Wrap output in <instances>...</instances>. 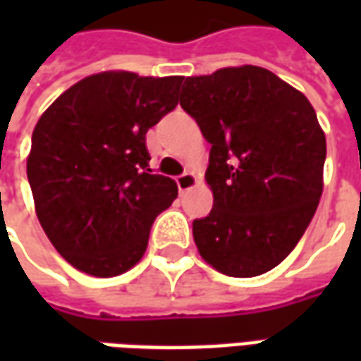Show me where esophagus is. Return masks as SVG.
<instances>
[{"mask_svg":"<svg viewBox=\"0 0 361 361\" xmlns=\"http://www.w3.org/2000/svg\"><path fill=\"white\" fill-rule=\"evenodd\" d=\"M176 183H178V189H180V193H188L189 189L195 188L197 178L193 176V173L185 172V173H181V176H178Z\"/></svg>","mask_w":361,"mask_h":361,"instance_id":"1","label":"esophagus"}]
</instances>
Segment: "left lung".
<instances>
[{
  "label": "left lung",
  "instance_id": "1",
  "mask_svg": "<svg viewBox=\"0 0 361 361\" xmlns=\"http://www.w3.org/2000/svg\"><path fill=\"white\" fill-rule=\"evenodd\" d=\"M180 104L211 142L214 203L193 220L201 257L250 279L282 263L323 193L325 133L310 100L257 66L183 79Z\"/></svg>",
  "mask_w": 361,
  "mask_h": 361
}]
</instances>
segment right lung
<instances>
[{
    "label": "right lung",
    "mask_w": 361,
    "mask_h": 361,
    "mask_svg": "<svg viewBox=\"0 0 361 361\" xmlns=\"http://www.w3.org/2000/svg\"><path fill=\"white\" fill-rule=\"evenodd\" d=\"M183 77L90 75L44 111L27 176L38 220L67 263L116 276L139 263L150 226L178 197L150 173L147 131L178 106Z\"/></svg>",
    "instance_id": "1"
}]
</instances>
